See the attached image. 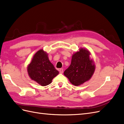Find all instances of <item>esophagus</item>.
I'll list each match as a JSON object with an SVG mask.
<instances>
[{
  "label": "esophagus",
  "mask_w": 124,
  "mask_h": 124,
  "mask_svg": "<svg viewBox=\"0 0 124 124\" xmlns=\"http://www.w3.org/2000/svg\"><path fill=\"white\" fill-rule=\"evenodd\" d=\"M59 71L60 73H63V69L62 68L60 69L59 70Z\"/></svg>",
  "instance_id": "esophagus-1"
}]
</instances>
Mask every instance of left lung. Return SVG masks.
<instances>
[{"mask_svg": "<svg viewBox=\"0 0 124 124\" xmlns=\"http://www.w3.org/2000/svg\"><path fill=\"white\" fill-rule=\"evenodd\" d=\"M89 55V52L83 48L73 55L71 65L64 71V75L73 85L78 86L84 83L94 72L95 66Z\"/></svg>", "mask_w": 124, "mask_h": 124, "instance_id": "obj_1", "label": "left lung"}]
</instances>
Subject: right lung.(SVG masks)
Instances as JSON below:
<instances>
[{
    "label": "right lung",
    "instance_id": "obj_1",
    "mask_svg": "<svg viewBox=\"0 0 124 124\" xmlns=\"http://www.w3.org/2000/svg\"><path fill=\"white\" fill-rule=\"evenodd\" d=\"M27 71L31 79L42 86L51 84L53 78L59 73L50 62L47 54L42 50L38 51L33 56Z\"/></svg>",
    "mask_w": 124,
    "mask_h": 124
}]
</instances>
